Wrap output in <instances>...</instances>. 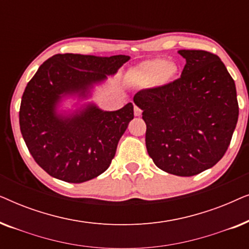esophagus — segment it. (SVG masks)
I'll return each instance as SVG.
<instances>
[{
	"instance_id": "1",
	"label": "esophagus",
	"mask_w": 249,
	"mask_h": 249,
	"mask_svg": "<svg viewBox=\"0 0 249 249\" xmlns=\"http://www.w3.org/2000/svg\"><path fill=\"white\" fill-rule=\"evenodd\" d=\"M134 114L136 115V117H141L142 115V110L139 108L138 107H134Z\"/></svg>"
}]
</instances>
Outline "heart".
<instances>
[{"label": "heart", "instance_id": "b5f03b06", "mask_svg": "<svg viewBox=\"0 0 249 249\" xmlns=\"http://www.w3.org/2000/svg\"><path fill=\"white\" fill-rule=\"evenodd\" d=\"M176 64L170 63L163 57L147 60L134 68L129 73V77L136 84L142 86H165L175 79L177 74Z\"/></svg>", "mask_w": 249, "mask_h": 249}]
</instances>
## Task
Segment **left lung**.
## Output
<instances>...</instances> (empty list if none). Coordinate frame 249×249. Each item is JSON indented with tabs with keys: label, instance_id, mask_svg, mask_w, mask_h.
<instances>
[{
	"label": "left lung",
	"instance_id": "obj_1",
	"mask_svg": "<svg viewBox=\"0 0 249 249\" xmlns=\"http://www.w3.org/2000/svg\"><path fill=\"white\" fill-rule=\"evenodd\" d=\"M181 77L165 86L139 90L146 148L155 165L180 177L212 168L229 147L239 114L236 85L220 57L180 50Z\"/></svg>",
	"mask_w": 249,
	"mask_h": 249
}]
</instances>
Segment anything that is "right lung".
<instances>
[{"instance_id":"right-lung-1","label":"right lung","mask_w":249,"mask_h":249,"mask_svg":"<svg viewBox=\"0 0 249 249\" xmlns=\"http://www.w3.org/2000/svg\"><path fill=\"white\" fill-rule=\"evenodd\" d=\"M128 55L55 54L38 68L21 98L19 124L23 141L37 164L54 178L80 183L110 166L118 142L134 119V105L103 111L88 103L60 113L64 97L90 96L95 85L129 61Z\"/></svg>"}]
</instances>
